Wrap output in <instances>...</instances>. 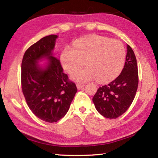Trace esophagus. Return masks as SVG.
<instances>
[{
  "label": "esophagus",
  "instance_id": "obj_1",
  "mask_svg": "<svg viewBox=\"0 0 158 158\" xmlns=\"http://www.w3.org/2000/svg\"><path fill=\"white\" fill-rule=\"evenodd\" d=\"M84 86H85V84H77V89H78L79 90L82 89V88L84 87Z\"/></svg>",
  "mask_w": 158,
  "mask_h": 158
}]
</instances>
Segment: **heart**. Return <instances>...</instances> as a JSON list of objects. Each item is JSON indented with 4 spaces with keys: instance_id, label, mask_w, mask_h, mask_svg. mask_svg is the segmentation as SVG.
Returning a JSON list of instances; mask_svg holds the SVG:
<instances>
[{
    "instance_id": "obj_1",
    "label": "heart",
    "mask_w": 158,
    "mask_h": 158,
    "mask_svg": "<svg viewBox=\"0 0 158 158\" xmlns=\"http://www.w3.org/2000/svg\"><path fill=\"white\" fill-rule=\"evenodd\" d=\"M125 59L126 49L122 42L97 35L77 40L73 47H66L60 54L61 65L68 73L85 61L86 68L71 74L72 79L81 83L95 78L100 83L111 81L121 73Z\"/></svg>"
}]
</instances>
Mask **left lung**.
<instances>
[{
  "label": "left lung",
  "instance_id": "left-lung-1",
  "mask_svg": "<svg viewBox=\"0 0 158 158\" xmlns=\"http://www.w3.org/2000/svg\"><path fill=\"white\" fill-rule=\"evenodd\" d=\"M124 68L120 75L109 84L101 86L93 96L97 111L107 118H116L126 111L137 93L139 74L137 59L133 50L127 45Z\"/></svg>",
  "mask_w": 158,
  "mask_h": 158
}]
</instances>
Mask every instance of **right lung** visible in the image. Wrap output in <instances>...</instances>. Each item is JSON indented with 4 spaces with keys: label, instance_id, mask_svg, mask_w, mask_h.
<instances>
[{
    "label": "right lung",
    "instance_id": "right-lung-1",
    "mask_svg": "<svg viewBox=\"0 0 158 158\" xmlns=\"http://www.w3.org/2000/svg\"><path fill=\"white\" fill-rule=\"evenodd\" d=\"M56 35L40 40L28 48L21 62V89L31 111L45 122L56 123L65 116L77 91L60 60L52 56ZM46 57L49 64L41 69L37 60Z\"/></svg>",
    "mask_w": 158,
    "mask_h": 158
}]
</instances>
